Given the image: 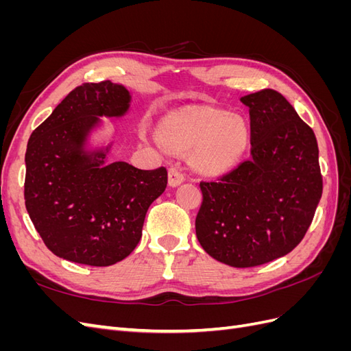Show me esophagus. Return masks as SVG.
<instances>
[{"mask_svg":"<svg viewBox=\"0 0 351 351\" xmlns=\"http://www.w3.org/2000/svg\"><path fill=\"white\" fill-rule=\"evenodd\" d=\"M186 180V176L184 173L182 171V168H180L178 165H173L169 167L168 169V183L169 186H178L180 183H183Z\"/></svg>","mask_w":351,"mask_h":351,"instance_id":"esophagus-1","label":"esophagus"}]
</instances>
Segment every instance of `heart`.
Masks as SVG:
<instances>
[{
    "mask_svg": "<svg viewBox=\"0 0 351 351\" xmlns=\"http://www.w3.org/2000/svg\"><path fill=\"white\" fill-rule=\"evenodd\" d=\"M247 125L239 115L209 108L168 114L159 125V139L176 151H193L195 164L221 171L234 164L247 145Z\"/></svg>",
    "mask_w": 351,
    "mask_h": 351,
    "instance_id": "1",
    "label": "heart"
}]
</instances>
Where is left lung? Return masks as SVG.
Here are the masks:
<instances>
[{
	"label": "left lung",
	"instance_id": "obj_1",
	"mask_svg": "<svg viewBox=\"0 0 351 351\" xmlns=\"http://www.w3.org/2000/svg\"><path fill=\"white\" fill-rule=\"evenodd\" d=\"M250 114V158L200 182L196 236L212 258L250 268L290 253L322 196L313 130L274 89L241 98Z\"/></svg>",
	"mask_w": 351,
	"mask_h": 351
}]
</instances>
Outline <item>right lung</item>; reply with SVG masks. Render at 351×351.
Listing matches in <instances>:
<instances>
[{
	"mask_svg": "<svg viewBox=\"0 0 351 351\" xmlns=\"http://www.w3.org/2000/svg\"><path fill=\"white\" fill-rule=\"evenodd\" d=\"M129 102L121 84L83 83L30 134L25 205L42 241L58 258L90 267L123 261L141 241L147 208L164 193L165 167L104 164L107 152L83 151L98 117L123 115Z\"/></svg>",
	"mask_w": 351,
	"mask_h": 351,
	"instance_id": "1",
	"label": "right lung"
}]
</instances>
